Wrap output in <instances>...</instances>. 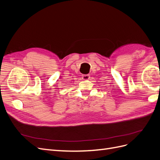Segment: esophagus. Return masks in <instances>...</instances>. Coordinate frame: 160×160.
<instances>
[{"instance_id":"obj_1","label":"esophagus","mask_w":160,"mask_h":160,"mask_svg":"<svg viewBox=\"0 0 160 160\" xmlns=\"http://www.w3.org/2000/svg\"><path fill=\"white\" fill-rule=\"evenodd\" d=\"M82 79H83V80H89V79H90V75H82Z\"/></svg>"}]
</instances>
